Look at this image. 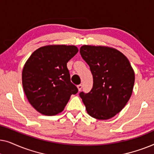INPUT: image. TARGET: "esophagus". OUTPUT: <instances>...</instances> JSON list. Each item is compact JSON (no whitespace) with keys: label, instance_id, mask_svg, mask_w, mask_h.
Masks as SVG:
<instances>
[{"label":"esophagus","instance_id":"34e87169","mask_svg":"<svg viewBox=\"0 0 154 154\" xmlns=\"http://www.w3.org/2000/svg\"><path fill=\"white\" fill-rule=\"evenodd\" d=\"M77 88H78V89H79V91H81L82 88H83V85H82L81 84H80V85H77Z\"/></svg>","mask_w":154,"mask_h":154}]
</instances>
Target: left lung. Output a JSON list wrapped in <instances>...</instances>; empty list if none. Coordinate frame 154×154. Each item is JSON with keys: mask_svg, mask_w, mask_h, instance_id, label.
Instances as JSON below:
<instances>
[{"mask_svg": "<svg viewBox=\"0 0 154 154\" xmlns=\"http://www.w3.org/2000/svg\"><path fill=\"white\" fill-rule=\"evenodd\" d=\"M82 57L89 65L93 85L80 93L87 113L98 120L110 119L124 108L134 83V72L128 59L115 48L83 45Z\"/></svg>", "mask_w": 154, "mask_h": 154, "instance_id": "8db88e82", "label": "left lung"}]
</instances>
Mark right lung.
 Masks as SVG:
<instances>
[{"label": "right lung", "instance_id": "add662e5", "mask_svg": "<svg viewBox=\"0 0 154 154\" xmlns=\"http://www.w3.org/2000/svg\"><path fill=\"white\" fill-rule=\"evenodd\" d=\"M78 52L75 45H45L35 50L25 63L23 89L31 106L41 114L61 113L71 94L78 92L66 66Z\"/></svg>", "mask_w": 154, "mask_h": 154}]
</instances>
